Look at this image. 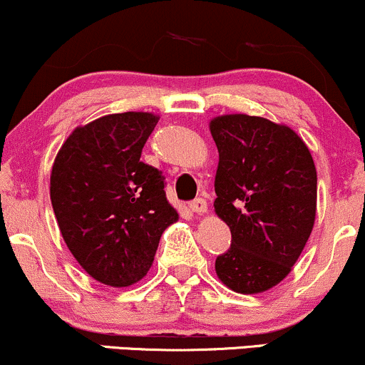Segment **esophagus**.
I'll use <instances>...</instances> for the list:
<instances>
[{"label": "esophagus", "instance_id": "esophagus-1", "mask_svg": "<svg viewBox=\"0 0 365 365\" xmlns=\"http://www.w3.org/2000/svg\"><path fill=\"white\" fill-rule=\"evenodd\" d=\"M190 210L192 212H195V214H204V212H207V202H205L204 199H195V200H192L190 202Z\"/></svg>", "mask_w": 365, "mask_h": 365}]
</instances>
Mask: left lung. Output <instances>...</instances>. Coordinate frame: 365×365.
Instances as JSON below:
<instances>
[{"instance_id": "8db88e82", "label": "left lung", "mask_w": 365, "mask_h": 365, "mask_svg": "<svg viewBox=\"0 0 365 365\" xmlns=\"http://www.w3.org/2000/svg\"><path fill=\"white\" fill-rule=\"evenodd\" d=\"M219 151L214 210L231 230L216 258L219 280L240 294H260L287 277L316 219V168L291 127L263 117H214Z\"/></svg>"}]
</instances>
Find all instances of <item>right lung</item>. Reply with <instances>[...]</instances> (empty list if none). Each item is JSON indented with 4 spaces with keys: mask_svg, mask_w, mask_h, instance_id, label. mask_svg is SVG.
<instances>
[{
    "mask_svg": "<svg viewBox=\"0 0 365 365\" xmlns=\"http://www.w3.org/2000/svg\"><path fill=\"white\" fill-rule=\"evenodd\" d=\"M160 117L103 115L69 134L51 171L64 243L90 277L129 287L151 269L161 235L178 221L161 171L140 161Z\"/></svg>",
    "mask_w": 365,
    "mask_h": 365,
    "instance_id": "1",
    "label": "right lung"
}]
</instances>
